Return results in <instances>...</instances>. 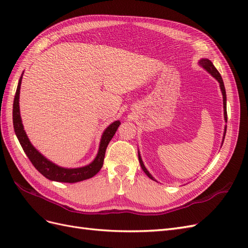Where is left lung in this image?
<instances>
[{
  "label": "left lung",
  "mask_w": 248,
  "mask_h": 248,
  "mask_svg": "<svg viewBox=\"0 0 248 248\" xmlns=\"http://www.w3.org/2000/svg\"><path fill=\"white\" fill-rule=\"evenodd\" d=\"M198 64L202 67V68H204L209 74H211V76L219 82V87H220V91H221V94H222V101H223V117H224V121H228V115H227V94H226V89H224V85H223V80L220 77L219 72L217 71V69L214 67L213 63L210 61L209 59H206V58H202L201 60H199ZM226 132H227V125L224 126V131H223V137H222V142H221V146L223 144V140H224V137H226ZM138 153H139V161L140 163V167L142 169V170L145 171V174L151 179L153 180V181L157 182V180L150 174L149 170L146 169L144 162H142V159H141V156H140V150H138Z\"/></svg>",
  "instance_id": "obj_1"
}]
</instances>
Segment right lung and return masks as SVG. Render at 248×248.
<instances>
[{
  "label": "right lung",
  "mask_w": 248,
  "mask_h": 248,
  "mask_svg": "<svg viewBox=\"0 0 248 248\" xmlns=\"http://www.w3.org/2000/svg\"><path fill=\"white\" fill-rule=\"evenodd\" d=\"M24 72H22L21 77L19 78L16 97H14L13 101V127L14 131H16V137L20 142V146L24 149L25 153L29 157V159L31 160L35 169L38 170L40 174H42L44 177L47 178L51 181L57 182H64V183H77L84 181V180L90 179L94 177L97 172H98L102 166L104 160V155H106V150L108 148V142L115 136V133L118 129V127L121 124V122L117 120V121L112 122L109 124L106 130L103 131L99 148L97 155L92 162H90L87 166L80 167V168H63L60 167L58 164L54 163L47 159L46 156L42 155L38 150H37L32 142L30 141L27 133L24 129V125H22L21 117H20V110H19V93H20V85L21 79Z\"/></svg>",
  "instance_id": "right-lung-1"
}]
</instances>
